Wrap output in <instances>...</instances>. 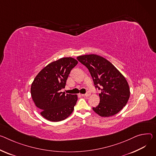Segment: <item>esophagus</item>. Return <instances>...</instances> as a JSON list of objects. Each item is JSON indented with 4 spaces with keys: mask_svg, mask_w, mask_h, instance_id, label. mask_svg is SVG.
<instances>
[{
    "mask_svg": "<svg viewBox=\"0 0 156 156\" xmlns=\"http://www.w3.org/2000/svg\"><path fill=\"white\" fill-rule=\"evenodd\" d=\"M81 95H82L83 96H86V97H87V96H89L90 95V93L88 92V93H87L86 94H82Z\"/></svg>",
    "mask_w": 156,
    "mask_h": 156,
    "instance_id": "1",
    "label": "esophagus"
}]
</instances>
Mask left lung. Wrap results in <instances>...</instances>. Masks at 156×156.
<instances>
[{
	"label": "left lung",
	"mask_w": 156,
	"mask_h": 156,
	"mask_svg": "<svg viewBox=\"0 0 156 156\" xmlns=\"http://www.w3.org/2000/svg\"><path fill=\"white\" fill-rule=\"evenodd\" d=\"M77 60L89 70L95 88L101 90L100 101L93 111L101 117H109L125 106L130 96L128 83L119 71L101 56H79Z\"/></svg>",
	"instance_id": "obj_1"
}]
</instances>
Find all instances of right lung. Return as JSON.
Segmentation results:
<instances>
[{"label":"right lung","mask_w":156,"mask_h":156,"mask_svg":"<svg viewBox=\"0 0 156 156\" xmlns=\"http://www.w3.org/2000/svg\"><path fill=\"white\" fill-rule=\"evenodd\" d=\"M78 61L72 57L62 58L42 69L31 85L32 100L46 119L58 122L67 118L74 109L78 96L61 92L68 75Z\"/></svg>","instance_id":"add662e5"}]
</instances>
